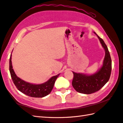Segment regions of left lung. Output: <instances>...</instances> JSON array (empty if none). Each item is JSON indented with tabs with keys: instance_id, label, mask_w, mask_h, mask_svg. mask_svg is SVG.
<instances>
[{
	"instance_id": "obj_1",
	"label": "left lung",
	"mask_w": 123,
	"mask_h": 123,
	"mask_svg": "<svg viewBox=\"0 0 123 123\" xmlns=\"http://www.w3.org/2000/svg\"><path fill=\"white\" fill-rule=\"evenodd\" d=\"M97 36L102 46L105 49V56L103 66L97 72L92 74H86L72 72L74 79L72 85L77 92L91 94L99 90L108 81L111 70V60L107 46L102 38Z\"/></svg>"
}]
</instances>
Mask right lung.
I'll list each match as a JSON object with an SVG mask.
<instances>
[{
  "instance_id": "add662e5",
  "label": "right lung",
  "mask_w": 123,
  "mask_h": 123,
  "mask_svg": "<svg viewBox=\"0 0 123 123\" xmlns=\"http://www.w3.org/2000/svg\"><path fill=\"white\" fill-rule=\"evenodd\" d=\"M9 71L12 81L18 90L26 95L35 98H42L48 95L53 89L55 80L60 74H59L52 77L47 81L41 84H33L26 82L15 74L12 69V54L9 59Z\"/></svg>"
}]
</instances>
